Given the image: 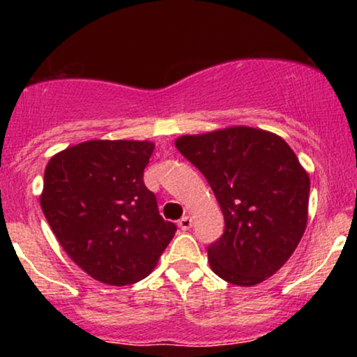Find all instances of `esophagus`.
Masks as SVG:
<instances>
[{"label":"esophagus","instance_id":"esophagus-1","mask_svg":"<svg viewBox=\"0 0 357 357\" xmlns=\"http://www.w3.org/2000/svg\"><path fill=\"white\" fill-rule=\"evenodd\" d=\"M191 225H192V220L190 218V216H183V218L178 221V227L181 228V230H184V231L190 230Z\"/></svg>","mask_w":357,"mask_h":357}]
</instances>
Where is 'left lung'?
Returning <instances> with one entry per match:
<instances>
[{
    "label": "left lung",
    "instance_id": "left-lung-1",
    "mask_svg": "<svg viewBox=\"0 0 357 357\" xmlns=\"http://www.w3.org/2000/svg\"><path fill=\"white\" fill-rule=\"evenodd\" d=\"M176 147L202 171L225 216V233L208 247L213 272L253 287L289 260L304 235L310 179L277 134L233 126L181 136Z\"/></svg>",
    "mask_w": 357,
    "mask_h": 357
}]
</instances>
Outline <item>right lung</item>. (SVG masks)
I'll use <instances>...</instances> for the list:
<instances>
[{"label":"right lung","mask_w":357,"mask_h":357,"mask_svg":"<svg viewBox=\"0 0 357 357\" xmlns=\"http://www.w3.org/2000/svg\"><path fill=\"white\" fill-rule=\"evenodd\" d=\"M153 151L149 141L93 139L52 155L45 167V218L75 265L102 284L146 278L176 233L142 179Z\"/></svg>","instance_id":"obj_1"}]
</instances>
